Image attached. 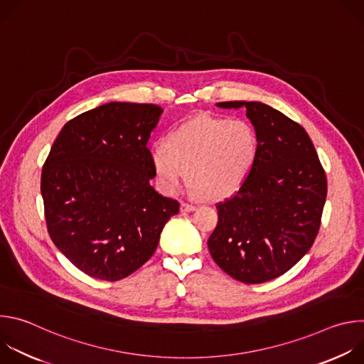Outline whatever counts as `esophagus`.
I'll return each mask as SVG.
<instances>
[{
  "instance_id": "1",
  "label": "esophagus",
  "mask_w": 364,
  "mask_h": 364,
  "mask_svg": "<svg viewBox=\"0 0 364 364\" xmlns=\"http://www.w3.org/2000/svg\"><path fill=\"white\" fill-rule=\"evenodd\" d=\"M180 210L181 212H187V213H190V212H194L196 210V205H193V204H188V203H181V205H180Z\"/></svg>"
}]
</instances>
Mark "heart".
Masks as SVG:
<instances>
[{
	"label": "heart",
	"mask_w": 364,
	"mask_h": 364,
	"mask_svg": "<svg viewBox=\"0 0 364 364\" xmlns=\"http://www.w3.org/2000/svg\"><path fill=\"white\" fill-rule=\"evenodd\" d=\"M257 154L259 139L249 122L198 115L154 145L149 159L166 193H177L188 173L194 197L223 200L249 178Z\"/></svg>",
	"instance_id": "heart-1"
}]
</instances>
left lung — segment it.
Returning <instances> with one entry per match:
<instances>
[{
	"label": "left lung",
	"instance_id": "obj_1",
	"mask_svg": "<svg viewBox=\"0 0 364 364\" xmlns=\"http://www.w3.org/2000/svg\"><path fill=\"white\" fill-rule=\"evenodd\" d=\"M245 108L259 139L245 184L216 204L213 261L232 278L261 284L289 271L313 246L327 197L326 171L305 129L261 102H219Z\"/></svg>",
	"mask_w": 364,
	"mask_h": 364
}]
</instances>
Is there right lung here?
<instances>
[{
    "label": "right lung",
    "mask_w": 364,
    "mask_h": 364,
    "mask_svg": "<svg viewBox=\"0 0 364 364\" xmlns=\"http://www.w3.org/2000/svg\"><path fill=\"white\" fill-rule=\"evenodd\" d=\"M163 109L109 102L70 119L41 171L48 235L82 272L119 281L154 255L178 201L151 186L146 142Z\"/></svg>",
    "instance_id": "add662e5"
}]
</instances>
